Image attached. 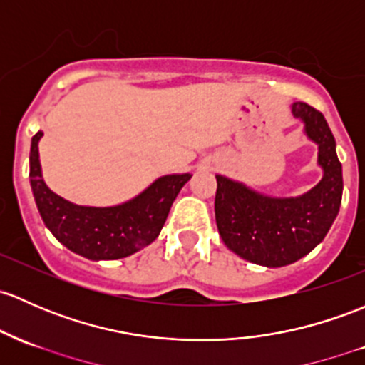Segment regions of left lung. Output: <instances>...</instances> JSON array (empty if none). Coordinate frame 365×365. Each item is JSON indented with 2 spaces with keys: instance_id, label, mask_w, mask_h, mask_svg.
I'll list each match as a JSON object with an SVG mask.
<instances>
[{
  "instance_id": "obj_1",
  "label": "left lung",
  "mask_w": 365,
  "mask_h": 365,
  "mask_svg": "<svg viewBox=\"0 0 365 365\" xmlns=\"http://www.w3.org/2000/svg\"><path fill=\"white\" fill-rule=\"evenodd\" d=\"M292 115L318 145L324 176L312 190L297 197H271L217 175L215 218L222 241L241 259L266 267L289 266L322 243L343 195V170L325 117L301 101L292 105Z\"/></svg>"
}]
</instances>
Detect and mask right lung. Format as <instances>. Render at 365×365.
<instances>
[{"instance_id": "1", "label": "right lung", "mask_w": 365, "mask_h": 365, "mask_svg": "<svg viewBox=\"0 0 365 365\" xmlns=\"http://www.w3.org/2000/svg\"><path fill=\"white\" fill-rule=\"evenodd\" d=\"M41 136V131L34 134L29 152V180L38 212L57 241L91 260L124 259L150 245L159 236L176 195L192 178L190 173L160 176L136 197L117 206L73 205L43 182L38 153Z\"/></svg>"}]
</instances>
